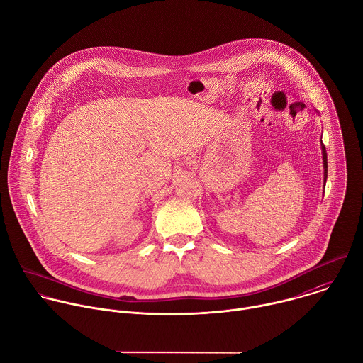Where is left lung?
<instances>
[{
    "label": "left lung",
    "mask_w": 363,
    "mask_h": 363,
    "mask_svg": "<svg viewBox=\"0 0 363 363\" xmlns=\"http://www.w3.org/2000/svg\"><path fill=\"white\" fill-rule=\"evenodd\" d=\"M322 148V160H323V184H326V178H328V157H326V150H325V145L322 144L320 145ZM325 188V185H323Z\"/></svg>",
    "instance_id": "1"
}]
</instances>
